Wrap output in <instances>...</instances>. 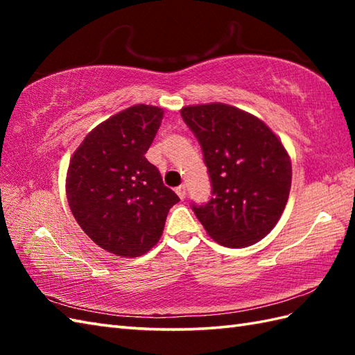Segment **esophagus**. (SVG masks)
Listing matches in <instances>:
<instances>
[{
	"instance_id": "obj_1",
	"label": "esophagus",
	"mask_w": 355,
	"mask_h": 355,
	"mask_svg": "<svg viewBox=\"0 0 355 355\" xmlns=\"http://www.w3.org/2000/svg\"><path fill=\"white\" fill-rule=\"evenodd\" d=\"M175 192H177V195H178V197L180 198H186V186L184 184H180L178 187H177V189H175Z\"/></svg>"
}]
</instances>
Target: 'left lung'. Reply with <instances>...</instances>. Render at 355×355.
<instances>
[{
	"mask_svg": "<svg viewBox=\"0 0 355 355\" xmlns=\"http://www.w3.org/2000/svg\"><path fill=\"white\" fill-rule=\"evenodd\" d=\"M197 137L212 198L192 210L218 244L241 248L267 236L281 218L291 187V162L270 128L225 103L184 107Z\"/></svg>",
	"mask_w": 355,
	"mask_h": 355,
	"instance_id": "obj_1",
	"label": "left lung"
}]
</instances>
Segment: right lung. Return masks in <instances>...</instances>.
<instances>
[{
	"label": "right lung",
	"mask_w": 355,
	"mask_h": 355,
	"mask_svg": "<svg viewBox=\"0 0 355 355\" xmlns=\"http://www.w3.org/2000/svg\"><path fill=\"white\" fill-rule=\"evenodd\" d=\"M162 119V108L134 105L97 125L71 157L65 186L71 214L107 252L145 254L180 201L145 157Z\"/></svg>",
	"instance_id": "1"
}]
</instances>
